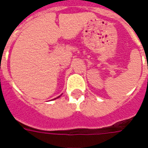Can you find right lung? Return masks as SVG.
Segmentation results:
<instances>
[{
	"mask_svg": "<svg viewBox=\"0 0 148 148\" xmlns=\"http://www.w3.org/2000/svg\"><path fill=\"white\" fill-rule=\"evenodd\" d=\"M60 97V96H59ZM56 97V98H58V97ZM56 98H55V99H56Z\"/></svg>",
	"mask_w": 148,
	"mask_h": 148,
	"instance_id": "right-lung-1",
	"label": "right lung"
}]
</instances>
